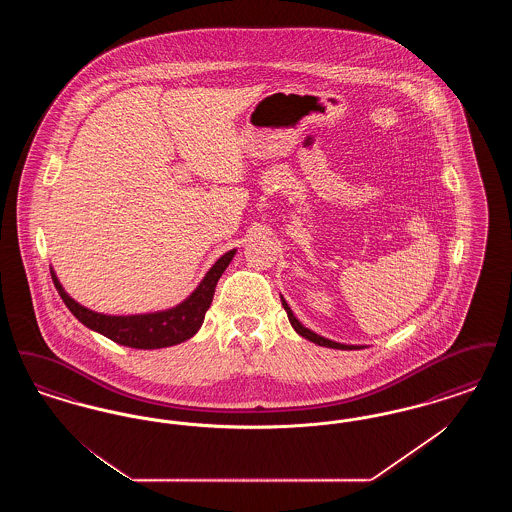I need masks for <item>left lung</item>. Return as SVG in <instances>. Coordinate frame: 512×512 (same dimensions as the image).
<instances>
[{
	"label": "left lung",
	"instance_id": "8db88e82",
	"mask_svg": "<svg viewBox=\"0 0 512 512\" xmlns=\"http://www.w3.org/2000/svg\"><path fill=\"white\" fill-rule=\"evenodd\" d=\"M282 305H284V309H286V313H288V318H290V322H292L293 330L299 334V336H303L305 340L313 341V343H317V345H322V347H332V349H361L359 345H343V343H338V341L326 340V338H322V336H318L315 334L313 330H309V328H305L295 315L292 313V309H290V305L286 303V299L282 297Z\"/></svg>",
	"mask_w": 512,
	"mask_h": 512
}]
</instances>
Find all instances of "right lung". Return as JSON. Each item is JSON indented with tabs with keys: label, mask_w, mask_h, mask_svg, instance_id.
I'll return each instance as SVG.
<instances>
[{
	"label": "right lung",
	"mask_w": 512,
	"mask_h": 512,
	"mask_svg": "<svg viewBox=\"0 0 512 512\" xmlns=\"http://www.w3.org/2000/svg\"><path fill=\"white\" fill-rule=\"evenodd\" d=\"M236 255V249L224 253L219 261L209 268L201 284L195 288L190 297H186L180 305L167 309V311H157V313H147V315H128V317H113V315H101L96 311H90L76 303L69 293L63 290L61 282L57 280L55 272L51 270V280L69 307V311L74 317L78 318L84 326L90 330L99 332L101 336L121 343L126 347L134 349H161V347H171L176 343L190 340L195 332L201 328L203 318L207 309L211 307L215 288L219 282L222 272L230 265L232 257Z\"/></svg>",
	"instance_id": "right-lung-1"
}]
</instances>
